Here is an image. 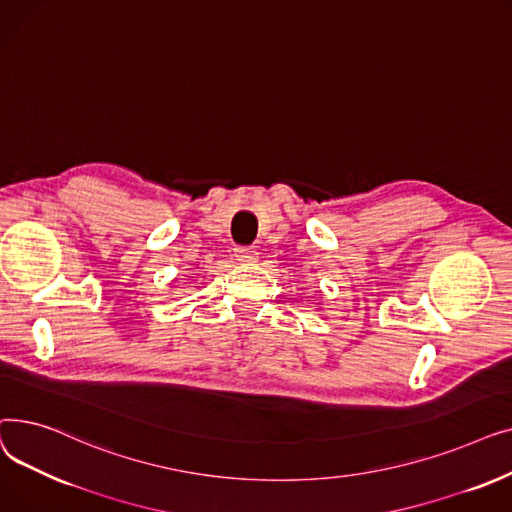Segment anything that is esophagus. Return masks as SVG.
Listing matches in <instances>:
<instances>
[{
    "instance_id": "34e87169",
    "label": "esophagus",
    "mask_w": 512,
    "mask_h": 512,
    "mask_svg": "<svg viewBox=\"0 0 512 512\" xmlns=\"http://www.w3.org/2000/svg\"><path fill=\"white\" fill-rule=\"evenodd\" d=\"M257 251L253 247H236L234 249V257L242 263H251V261H257Z\"/></svg>"
}]
</instances>
